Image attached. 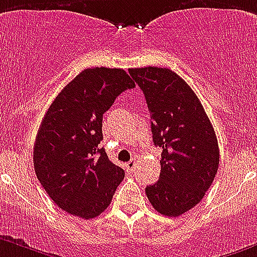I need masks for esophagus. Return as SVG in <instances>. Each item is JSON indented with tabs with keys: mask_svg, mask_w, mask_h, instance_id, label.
I'll use <instances>...</instances> for the list:
<instances>
[{
	"mask_svg": "<svg viewBox=\"0 0 257 257\" xmlns=\"http://www.w3.org/2000/svg\"><path fill=\"white\" fill-rule=\"evenodd\" d=\"M134 168H136V161L134 160H131L129 163L125 164V170L128 173H133Z\"/></svg>",
	"mask_w": 257,
	"mask_h": 257,
	"instance_id": "obj_1",
	"label": "esophagus"
}]
</instances>
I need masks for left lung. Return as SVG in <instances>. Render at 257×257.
I'll use <instances>...</instances> for the list:
<instances>
[{
    "label": "left lung",
    "mask_w": 257,
    "mask_h": 257,
    "mask_svg": "<svg viewBox=\"0 0 257 257\" xmlns=\"http://www.w3.org/2000/svg\"><path fill=\"white\" fill-rule=\"evenodd\" d=\"M146 97L155 146L163 149L160 178L146 187L157 212L179 216L195 207L211 186L219 146L202 103L177 73L166 68L129 69Z\"/></svg>",
    "instance_id": "1"
}]
</instances>
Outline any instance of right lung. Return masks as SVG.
Masks as SVG:
<instances>
[{"mask_svg": "<svg viewBox=\"0 0 257 257\" xmlns=\"http://www.w3.org/2000/svg\"><path fill=\"white\" fill-rule=\"evenodd\" d=\"M134 87L123 69H85L48 107L34 143V170L64 211L92 219L111 202L124 170L98 146L102 116L121 92Z\"/></svg>", "mask_w": 257, "mask_h": 257, "instance_id": "add662e5", "label": "right lung"}]
</instances>
